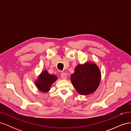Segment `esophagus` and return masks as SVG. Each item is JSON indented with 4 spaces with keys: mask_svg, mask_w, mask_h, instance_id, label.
<instances>
[{
    "mask_svg": "<svg viewBox=\"0 0 131 131\" xmlns=\"http://www.w3.org/2000/svg\"><path fill=\"white\" fill-rule=\"evenodd\" d=\"M61 77L63 79H66V78L67 77V75L66 73H62V74L61 75Z\"/></svg>",
    "mask_w": 131,
    "mask_h": 131,
    "instance_id": "1",
    "label": "esophagus"
}]
</instances>
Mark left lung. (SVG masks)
Segmentation results:
<instances>
[{
  "label": "left lung",
  "mask_w": 131,
  "mask_h": 131,
  "mask_svg": "<svg viewBox=\"0 0 131 131\" xmlns=\"http://www.w3.org/2000/svg\"><path fill=\"white\" fill-rule=\"evenodd\" d=\"M101 79L100 69L92 63L79 64L70 77L75 90L81 95H88L94 92L100 85Z\"/></svg>",
  "instance_id": "obj_1"
}]
</instances>
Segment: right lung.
Returning <instances> with one entry per match:
<instances>
[{
  "instance_id": "add662e5",
  "label": "right lung",
  "mask_w": 131,
  "mask_h": 131,
  "mask_svg": "<svg viewBox=\"0 0 131 131\" xmlns=\"http://www.w3.org/2000/svg\"><path fill=\"white\" fill-rule=\"evenodd\" d=\"M57 77L54 75L50 74L45 70L41 73L35 84L39 90L43 92H47L50 90V87L57 80Z\"/></svg>"
}]
</instances>
